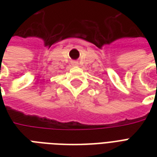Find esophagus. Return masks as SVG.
Listing matches in <instances>:
<instances>
[{
  "label": "esophagus",
  "instance_id": "esophagus-1",
  "mask_svg": "<svg viewBox=\"0 0 157 157\" xmlns=\"http://www.w3.org/2000/svg\"><path fill=\"white\" fill-rule=\"evenodd\" d=\"M71 66H73V67H76V66H78V63L77 62H71Z\"/></svg>",
  "mask_w": 157,
  "mask_h": 157
}]
</instances>
